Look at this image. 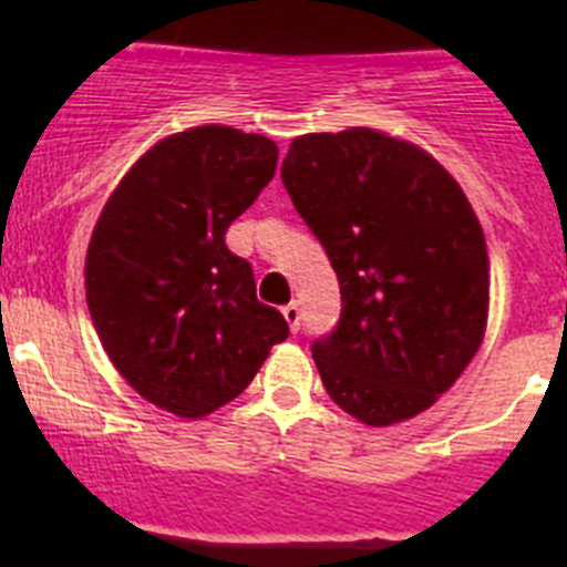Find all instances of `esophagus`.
<instances>
[{"mask_svg": "<svg viewBox=\"0 0 567 567\" xmlns=\"http://www.w3.org/2000/svg\"><path fill=\"white\" fill-rule=\"evenodd\" d=\"M280 312H284V318H287L289 329H292V332H298V329H300V307H298V303H287V307L280 309Z\"/></svg>", "mask_w": 567, "mask_h": 567, "instance_id": "esophagus-1", "label": "esophagus"}]
</instances>
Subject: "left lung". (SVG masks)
<instances>
[{"instance_id": "left-lung-1", "label": "left lung", "mask_w": 567, "mask_h": 567, "mask_svg": "<svg viewBox=\"0 0 567 567\" xmlns=\"http://www.w3.org/2000/svg\"><path fill=\"white\" fill-rule=\"evenodd\" d=\"M280 182L340 284L338 327L312 343L329 398L365 425L425 412L488 318V252L460 184L369 127L295 138Z\"/></svg>"}]
</instances>
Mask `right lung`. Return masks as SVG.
<instances>
[{"instance_id": "1", "label": "right lung", "mask_w": 567, "mask_h": 567, "mask_svg": "<svg viewBox=\"0 0 567 567\" xmlns=\"http://www.w3.org/2000/svg\"><path fill=\"white\" fill-rule=\"evenodd\" d=\"M275 164L267 135L221 124L169 135L124 175L93 229L84 287L99 340L135 392L178 417L238 398L289 334L224 240Z\"/></svg>"}]
</instances>
